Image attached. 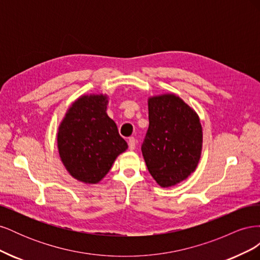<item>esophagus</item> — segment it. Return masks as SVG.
I'll return each instance as SVG.
<instances>
[{"label":"esophagus","mask_w":260,"mask_h":260,"mask_svg":"<svg viewBox=\"0 0 260 260\" xmlns=\"http://www.w3.org/2000/svg\"><path fill=\"white\" fill-rule=\"evenodd\" d=\"M136 144H137V141H136V139H135V138H129L128 145H129L130 151H133V149L136 148Z\"/></svg>","instance_id":"34e87169"}]
</instances>
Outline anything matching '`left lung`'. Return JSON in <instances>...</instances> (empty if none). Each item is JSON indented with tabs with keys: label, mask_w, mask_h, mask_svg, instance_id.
Instances as JSON below:
<instances>
[{
	"label": "left lung",
	"mask_w": 260,
	"mask_h": 260,
	"mask_svg": "<svg viewBox=\"0 0 260 260\" xmlns=\"http://www.w3.org/2000/svg\"><path fill=\"white\" fill-rule=\"evenodd\" d=\"M148 130L142 154L161 187L174 186L198 167L203 131L198 114L175 94L148 99Z\"/></svg>",
	"instance_id": "obj_1"
}]
</instances>
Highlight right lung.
<instances>
[{
  "instance_id": "add662e5",
  "label": "right lung",
  "mask_w": 260,
  "mask_h": 260,
  "mask_svg": "<svg viewBox=\"0 0 260 260\" xmlns=\"http://www.w3.org/2000/svg\"><path fill=\"white\" fill-rule=\"evenodd\" d=\"M103 94L82 95L69 107L57 132L59 157L67 171L84 183L95 184L128 148L115 121L106 114Z\"/></svg>"
}]
</instances>
